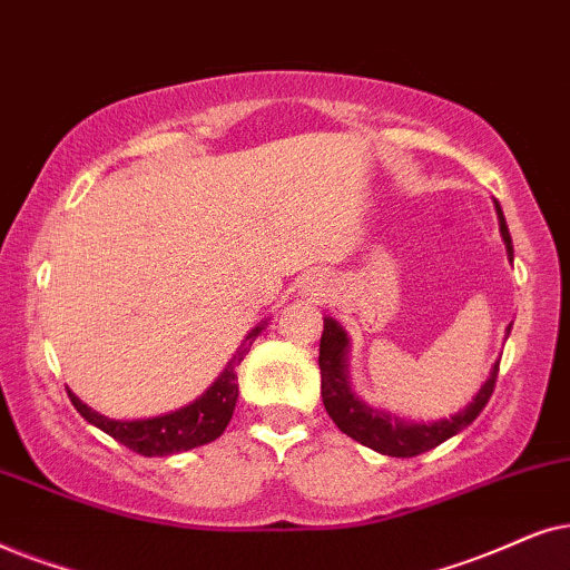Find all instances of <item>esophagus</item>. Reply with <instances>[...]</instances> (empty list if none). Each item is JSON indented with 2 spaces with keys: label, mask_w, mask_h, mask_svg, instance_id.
Here are the masks:
<instances>
[{
  "label": "esophagus",
  "mask_w": 570,
  "mask_h": 570,
  "mask_svg": "<svg viewBox=\"0 0 570 570\" xmlns=\"http://www.w3.org/2000/svg\"><path fill=\"white\" fill-rule=\"evenodd\" d=\"M313 292H323V289H321V286H313Z\"/></svg>",
  "instance_id": "obj_1"
}]
</instances>
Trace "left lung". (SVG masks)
<instances>
[{"label": "left lung", "mask_w": 570, "mask_h": 570, "mask_svg": "<svg viewBox=\"0 0 570 570\" xmlns=\"http://www.w3.org/2000/svg\"><path fill=\"white\" fill-rule=\"evenodd\" d=\"M498 222H500V234H503L508 261H513V242L511 234H508L503 210L498 206ZM508 333H511V325H508ZM346 352H348V338L346 331L333 321V317H325L323 336H321V356H317V364H321V396L325 404V412L341 432H346L348 438H354L356 443L367 445L383 456H396V459H412L420 456L424 451H432L435 445L445 443V440L456 435L464 428H469L492 396L498 381L500 362L492 367L488 383L482 385L480 393L472 399V404L461 409L459 414H453L451 420L440 422H428L416 424L399 420L396 414L381 412V409L367 406L360 401L348 389V364H346Z\"/></svg>", "instance_id": "8db88e82"}]
</instances>
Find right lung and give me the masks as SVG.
<instances>
[{
    "label": "right lung",
    "mask_w": 570,
    "mask_h": 570,
    "mask_svg": "<svg viewBox=\"0 0 570 570\" xmlns=\"http://www.w3.org/2000/svg\"><path fill=\"white\" fill-rule=\"evenodd\" d=\"M263 325L265 321L247 333L245 344L234 354V360L226 364L224 373L216 377L214 385L200 399L177 409V412L150 416V420L121 422L94 412L72 391L67 393H70L72 406L78 409L82 420L96 424L98 430H104L106 435H111L117 443L127 445V449L140 453V456H171V453L197 449V445H206L210 440H216L226 430V424H229L239 396L237 364L245 360L253 341L261 336Z\"/></svg>",
    "instance_id": "right-lung-1"
}]
</instances>
